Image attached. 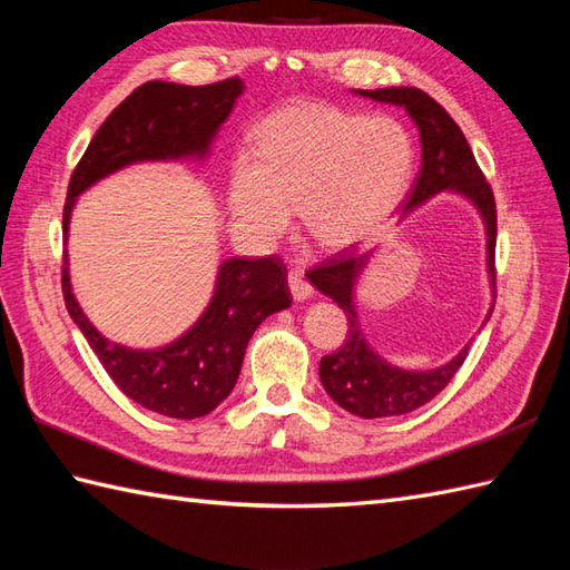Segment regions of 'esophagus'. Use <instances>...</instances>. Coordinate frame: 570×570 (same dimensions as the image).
<instances>
[{"label": "esophagus", "instance_id": "34e87169", "mask_svg": "<svg viewBox=\"0 0 570 570\" xmlns=\"http://www.w3.org/2000/svg\"><path fill=\"white\" fill-rule=\"evenodd\" d=\"M288 286H292V294L296 301H306L313 296V286L306 278L304 269H292L288 272Z\"/></svg>", "mask_w": 570, "mask_h": 570}]
</instances>
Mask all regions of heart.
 I'll return each instance as SVG.
<instances>
[{
	"mask_svg": "<svg viewBox=\"0 0 570 570\" xmlns=\"http://www.w3.org/2000/svg\"><path fill=\"white\" fill-rule=\"evenodd\" d=\"M414 147L392 117H360L323 102L276 110L257 129V154L229 168V208L242 233L272 242L292 205L306 233L328 249L377 235L402 203Z\"/></svg>",
	"mask_w": 570,
	"mask_h": 570,
	"instance_id": "obj_1",
	"label": "heart"
}]
</instances>
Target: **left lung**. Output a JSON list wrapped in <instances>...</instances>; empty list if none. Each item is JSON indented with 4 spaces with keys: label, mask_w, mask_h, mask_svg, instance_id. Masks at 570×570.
<instances>
[{
    "label": "left lung",
    "mask_w": 570,
    "mask_h": 570,
    "mask_svg": "<svg viewBox=\"0 0 570 570\" xmlns=\"http://www.w3.org/2000/svg\"><path fill=\"white\" fill-rule=\"evenodd\" d=\"M365 98L380 102H394L406 107L414 117L421 135V171L406 196V208H416L433 193L453 188L463 193L478 210L488 227V266L494 282V245H498V208H494L492 188L485 180V174L472 156L470 144L455 119L435 102L431 95L419 88H380V90H360ZM367 262V254H355L353 247H345L333 257L311 266L306 276L318 292L328 294L337 306L347 313V335L345 343L335 353L321 360V382L325 392L333 396L335 404L362 419H384L409 414L445 390V384L455 377V372L468 357V350H460L455 360L431 372H404L386 365L370 350L362 337L357 313L353 304L355 278ZM494 308V306H492Z\"/></svg>",
    "instance_id": "8db88e82"
}]
</instances>
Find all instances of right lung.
<instances>
[{"instance_id": "add662e5", "label": "right lung", "mask_w": 570, "mask_h": 570, "mask_svg": "<svg viewBox=\"0 0 570 570\" xmlns=\"http://www.w3.org/2000/svg\"><path fill=\"white\" fill-rule=\"evenodd\" d=\"M242 80L210 85H178L149 80L119 102L95 131L82 159L72 168L63 205V235L72 203L95 180L135 161L180 159L205 154L235 100ZM60 286L70 318L102 362L105 372L131 402L171 419H198L233 392L252 333L276 311L292 306L284 262L269 257L227 259L217 274L215 294L200 321L159 350L115 345L92 328L70 292L63 254Z\"/></svg>"}]
</instances>
